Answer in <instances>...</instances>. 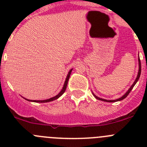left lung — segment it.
I'll return each mask as SVG.
<instances>
[{
	"mask_svg": "<svg viewBox=\"0 0 147 147\" xmlns=\"http://www.w3.org/2000/svg\"><path fill=\"white\" fill-rule=\"evenodd\" d=\"M139 73H138L137 77H136V79L135 82H134V84H133L131 85V87H130V89H128V91H127V92H126V93H125V94H124V95L123 96V97H121V98H119V99H117V100H105V99H102V98H100V97H97V96H96V95H94V94H94V97H95V98H96V99H97V100H102V101H105V102H113L121 101V100H124V99H125V97H126L127 96H128V94H129V93H130V92H131V91L132 90V89H133V88H134V86H135V84H136V82H138V80H139V77H140V75H141V71H142V65H141V61H140V58H139Z\"/></svg>",
	"mask_w": 147,
	"mask_h": 147,
	"instance_id": "obj_1",
	"label": "left lung"
}]
</instances>
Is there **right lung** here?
I'll return each instance as SVG.
<instances>
[{"mask_svg": "<svg viewBox=\"0 0 147 147\" xmlns=\"http://www.w3.org/2000/svg\"><path fill=\"white\" fill-rule=\"evenodd\" d=\"M71 71H72V69L70 70V71L68 72V76H67L66 77V79H65V84H64L63 85V89L61 91V92H60L59 94H58V95H56L55 97H52V98L50 99H48V100H28V101H31V102H51V101H53V100H57L58 98H59L60 97H61V95H62L65 92V89H66V86H67V84H68V79H69V77H70V75H71Z\"/></svg>", "mask_w": 147, "mask_h": 147, "instance_id": "add662e5", "label": "right lung"}]
</instances>
